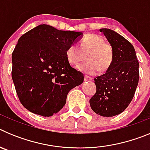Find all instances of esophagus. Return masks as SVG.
<instances>
[{
	"mask_svg": "<svg viewBox=\"0 0 150 150\" xmlns=\"http://www.w3.org/2000/svg\"><path fill=\"white\" fill-rule=\"evenodd\" d=\"M85 81H87V82H89V81H91L92 79H93V78H91V77H89V76H85Z\"/></svg>",
	"mask_w": 150,
	"mask_h": 150,
	"instance_id": "esophagus-1",
	"label": "esophagus"
}]
</instances>
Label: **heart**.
Instances as JSON below:
<instances>
[{
  "mask_svg": "<svg viewBox=\"0 0 150 150\" xmlns=\"http://www.w3.org/2000/svg\"><path fill=\"white\" fill-rule=\"evenodd\" d=\"M85 55L86 62L80 64L76 68L88 75H95L99 70L104 72L109 68L113 52L111 45L105 42L102 37L90 34L82 40L79 47L73 44L66 51L67 59L71 64H77L83 60Z\"/></svg>",
  "mask_w": 150,
  "mask_h": 150,
  "instance_id": "obj_1",
  "label": "heart"
}]
</instances>
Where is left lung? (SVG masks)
<instances>
[{
    "instance_id": "1",
    "label": "left lung",
    "mask_w": 150,
    "mask_h": 150,
    "mask_svg": "<svg viewBox=\"0 0 150 150\" xmlns=\"http://www.w3.org/2000/svg\"><path fill=\"white\" fill-rule=\"evenodd\" d=\"M100 31L112 46L113 57L107 72L95 79L96 93L89 103L95 113L111 117L122 112L132 101L139 81V63L129 41L111 29Z\"/></svg>"
}]
</instances>
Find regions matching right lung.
Listing matches in <instances>:
<instances>
[{
	"label": "right lung",
	"mask_w": 150,
	"mask_h": 150,
	"mask_svg": "<svg viewBox=\"0 0 150 150\" xmlns=\"http://www.w3.org/2000/svg\"><path fill=\"white\" fill-rule=\"evenodd\" d=\"M81 32L40 25L21 37L12 54V78L22 105L30 112L52 116L65 105L67 94L84 76L66 57Z\"/></svg>",
	"instance_id": "right-lung-1"
}]
</instances>
